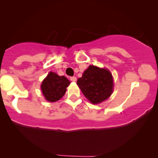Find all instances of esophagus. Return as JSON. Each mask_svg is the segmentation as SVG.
Wrapping results in <instances>:
<instances>
[{"instance_id": "34e87169", "label": "esophagus", "mask_w": 158, "mask_h": 158, "mask_svg": "<svg viewBox=\"0 0 158 158\" xmlns=\"http://www.w3.org/2000/svg\"><path fill=\"white\" fill-rule=\"evenodd\" d=\"M70 81H77V77H70Z\"/></svg>"}]
</instances>
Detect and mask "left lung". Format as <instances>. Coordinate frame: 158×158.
Here are the masks:
<instances>
[{"mask_svg":"<svg viewBox=\"0 0 158 158\" xmlns=\"http://www.w3.org/2000/svg\"><path fill=\"white\" fill-rule=\"evenodd\" d=\"M77 84L85 96L93 104H100L109 98L114 86L111 72L95 65H89L81 77L78 78Z\"/></svg>","mask_w":158,"mask_h":158,"instance_id":"left-lung-1","label":"left lung"}]
</instances>
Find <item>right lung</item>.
<instances>
[{
  "mask_svg": "<svg viewBox=\"0 0 158 158\" xmlns=\"http://www.w3.org/2000/svg\"><path fill=\"white\" fill-rule=\"evenodd\" d=\"M69 84L70 81L65 77L50 72L41 84L42 93L47 101L56 102L65 95Z\"/></svg>",
  "mask_w": 158,
  "mask_h": 158,
  "instance_id": "obj_1",
  "label": "right lung"
}]
</instances>
